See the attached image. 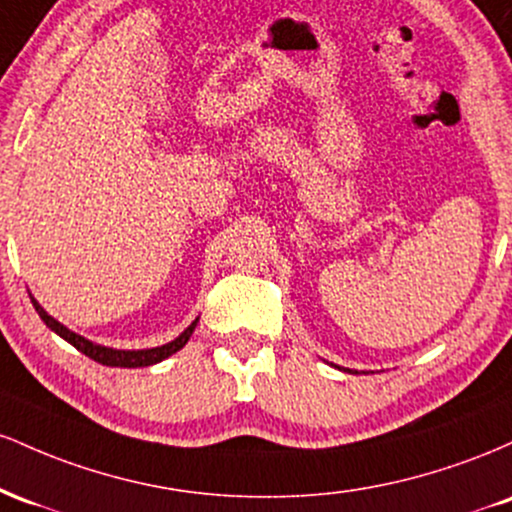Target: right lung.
Masks as SVG:
<instances>
[{
    "label": "right lung",
    "mask_w": 512,
    "mask_h": 512,
    "mask_svg": "<svg viewBox=\"0 0 512 512\" xmlns=\"http://www.w3.org/2000/svg\"><path fill=\"white\" fill-rule=\"evenodd\" d=\"M31 301H33V308L38 310L40 320H43L45 325H48L52 332H57L62 339H67V342L72 344V346H76V349H79L81 354H86L88 358H93V361L103 363V366H113V368H142V366H154V363L163 361V358H168L170 354H175V351H180L182 346L187 344V339L192 337V332H195V327H197V320H195L190 327H187L185 332L180 334L178 339H173V342H168V344H163V346H156V349L120 351V349H108V346H101V344H93V342H88V339L79 337V334L69 332L67 327L60 325V322L55 320V317H50L48 313H45V310L40 308L35 298H31Z\"/></svg>",
    "instance_id": "obj_1"
}]
</instances>
